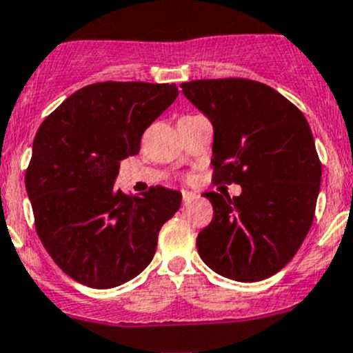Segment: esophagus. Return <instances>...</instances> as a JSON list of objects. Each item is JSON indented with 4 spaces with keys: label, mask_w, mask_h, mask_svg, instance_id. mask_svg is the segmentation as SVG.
<instances>
[{
    "label": "esophagus",
    "mask_w": 353,
    "mask_h": 353,
    "mask_svg": "<svg viewBox=\"0 0 353 353\" xmlns=\"http://www.w3.org/2000/svg\"><path fill=\"white\" fill-rule=\"evenodd\" d=\"M196 198H198L196 193H193V191L183 190V201H184V203H190V201L196 200Z\"/></svg>",
    "instance_id": "esophagus-1"
}]
</instances>
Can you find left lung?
Wrapping results in <instances>:
<instances>
[{"label": "left lung", "instance_id": "left-lung-1", "mask_svg": "<svg viewBox=\"0 0 353 353\" xmlns=\"http://www.w3.org/2000/svg\"><path fill=\"white\" fill-rule=\"evenodd\" d=\"M183 93L214 125V183H236L239 196L205 193L214 217L196 238L212 271L241 283L281 271L314 221L321 160L302 112L250 79L183 82Z\"/></svg>", "mask_w": 353, "mask_h": 353}]
</instances>
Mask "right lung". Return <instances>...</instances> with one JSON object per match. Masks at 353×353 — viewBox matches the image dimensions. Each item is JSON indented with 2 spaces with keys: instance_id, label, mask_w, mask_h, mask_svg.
<instances>
[{
  "instance_id": "right-lung-1",
  "label": "right lung",
  "mask_w": 353,
  "mask_h": 353,
  "mask_svg": "<svg viewBox=\"0 0 353 353\" xmlns=\"http://www.w3.org/2000/svg\"><path fill=\"white\" fill-rule=\"evenodd\" d=\"M177 94L176 84L97 82L41 124L26 190L41 243L81 285L107 290L136 278L179 210V191L157 186L129 196L114 188L121 160L138 155L143 132Z\"/></svg>"
}]
</instances>
